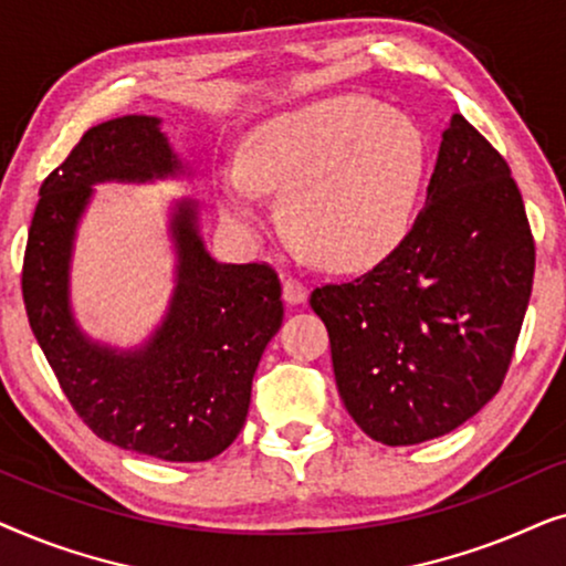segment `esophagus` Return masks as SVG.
Listing matches in <instances>:
<instances>
[{"instance_id":"esophagus-1","label":"esophagus","mask_w":566,"mask_h":566,"mask_svg":"<svg viewBox=\"0 0 566 566\" xmlns=\"http://www.w3.org/2000/svg\"><path fill=\"white\" fill-rule=\"evenodd\" d=\"M306 296H308V289H306V283L301 281V277L283 275V298L289 301V304H293V306L304 304Z\"/></svg>"}]
</instances>
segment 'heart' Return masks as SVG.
Wrapping results in <instances>:
<instances>
[{
	"instance_id": "heart-1",
	"label": "heart",
	"mask_w": 566,
	"mask_h": 566,
	"mask_svg": "<svg viewBox=\"0 0 566 566\" xmlns=\"http://www.w3.org/2000/svg\"><path fill=\"white\" fill-rule=\"evenodd\" d=\"M428 169L409 115L366 97H335L262 120L219 185L221 213L254 234L260 192L281 196L285 234L332 270L381 262L407 237Z\"/></svg>"
}]
</instances>
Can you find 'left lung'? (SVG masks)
Returning <instances> with one entry per match:
<instances>
[{"label": "left lung", "instance_id": "1", "mask_svg": "<svg viewBox=\"0 0 566 566\" xmlns=\"http://www.w3.org/2000/svg\"><path fill=\"white\" fill-rule=\"evenodd\" d=\"M533 270L536 244L507 161L455 113L401 244L366 275L308 298L358 428L415 446L474 417L505 381Z\"/></svg>", "mask_w": 566, "mask_h": 566}]
</instances>
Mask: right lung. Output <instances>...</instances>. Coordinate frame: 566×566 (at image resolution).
Listing matches in <instances>:
<instances>
[{"label":"right lung","mask_w":566,"mask_h":566,"mask_svg":"<svg viewBox=\"0 0 566 566\" xmlns=\"http://www.w3.org/2000/svg\"><path fill=\"white\" fill-rule=\"evenodd\" d=\"M151 115L99 123L41 185L22 262L30 329L84 424L107 443L161 461H208L234 443L252 378L283 322L281 281L265 262L206 252L196 200L175 206L177 285L165 322L136 350L92 343L69 304V268L92 185L185 172Z\"/></svg>","instance_id":"add662e5"}]
</instances>
